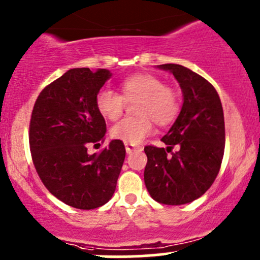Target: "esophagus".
<instances>
[{
	"mask_svg": "<svg viewBox=\"0 0 260 260\" xmlns=\"http://www.w3.org/2000/svg\"><path fill=\"white\" fill-rule=\"evenodd\" d=\"M124 147H125V152L128 154H131L132 152H136V150H138V152H141V150H143V148L141 147V145H136V144H132V143H127L125 142L124 143Z\"/></svg>",
	"mask_w": 260,
	"mask_h": 260,
	"instance_id": "esophagus-1",
	"label": "esophagus"
}]
</instances>
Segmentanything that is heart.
Returning <instances> with one entry per match:
<instances>
[{
	"label": "heart",
	"mask_w": 260,
	"mask_h": 260,
	"mask_svg": "<svg viewBox=\"0 0 260 260\" xmlns=\"http://www.w3.org/2000/svg\"><path fill=\"white\" fill-rule=\"evenodd\" d=\"M119 93L104 87L95 99L98 112L104 118L115 121L122 115L125 101L141 99L137 118L125 117L111 128V136L127 143H139L153 131L154 122L159 125L172 123L180 110V100L175 88L164 85L156 75L138 73L122 80Z\"/></svg>",
	"instance_id": "obj_1"
}]
</instances>
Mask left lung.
Here are the masks:
<instances>
[{
    "label": "left lung",
    "mask_w": 260,
    "mask_h": 260,
    "mask_svg": "<svg viewBox=\"0 0 260 260\" xmlns=\"http://www.w3.org/2000/svg\"><path fill=\"white\" fill-rule=\"evenodd\" d=\"M170 71L182 91V106L168 133L167 148L147 145L144 182L155 201L184 205L210 189L224 152V117L216 88L199 74L178 64L158 65ZM174 146L178 152L169 156Z\"/></svg>",
    "instance_id": "obj_1"
}]
</instances>
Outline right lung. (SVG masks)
Masks as SVG:
<instances>
[{"label": "right lung", "mask_w": 260, "mask_h": 260, "mask_svg": "<svg viewBox=\"0 0 260 260\" xmlns=\"http://www.w3.org/2000/svg\"><path fill=\"white\" fill-rule=\"evenodd\" d=\"M111 76L107 69H70L39 93L33 107L29 147L34 167L44 186L75 209H98L110 201L124 161L119 139L100 154L87 153L88 145L105 141L106 122L95 99Z\"/></svg>", "instance_id": "add662e5"}]
</instances>
